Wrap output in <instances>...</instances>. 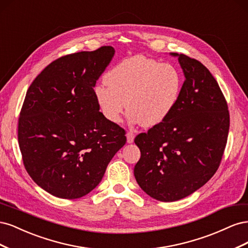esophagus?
I'll list each match as a JSON object with an SVG mask.
<instances>
[{
    "label": "esophagus",
    "mask_w": 248,
    "mask_h": 248,
    "mask_svg": "<svg viewBox=\"0 0 248 248\" xmlns=\"http://www.w3.org/2000/svg\"><path fill=\"white\" fill-rule=\"evenodd\" d=\"M126 138H127V142H128V144H132L133 140H134V134H133V132H131V131L127 132L126 133Z\"/></svg>",
    "instance_id": "esophagus-1"
}]
</instances>
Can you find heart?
<instances>
[{"mask_svg":"<svg viewBox=\"0 0 248 248\" xmlns=\"http://www.w3.org/2000/svg\"><path fill=\"white\" fill-rule=\"evenodd\" d=\"M104 81L107 86L94 88L103 118L119 123L127 104L129 122L144 127L166 121L176 108L183 87L177 67L140 55L115 65L104 76Z\"/></svg>","mask_w":248,"mask_h":248,"instance_id":"heart-1","label":"heart"}]
</instances>
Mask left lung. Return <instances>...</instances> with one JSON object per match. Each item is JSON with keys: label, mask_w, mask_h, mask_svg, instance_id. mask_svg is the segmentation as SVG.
Wrapping results in <instances>:
<instances>
[{"label": "left lung", "mask_w": 248, "mask_h": 248, "mask_svg": "<svg viewBox=\"0 0 248 248\" xmlns=\"http://www.w3.org/2000/svg\"><path fill=\"white\" fill-rule=\"evenodd\" d=\"M170 55L178 58L185 77L177 107L163 123L134 139L140 150L134 177L161 202L188 197L213 177L230 128L228 104L211 72L197 60Z\"/></svg>", "instance_id": "left-lung-1"}]
</instances>
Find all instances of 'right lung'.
Returning <instances> with one entry per match:
<instances>
[{
    "label": "right lung",
    "instance_id": "1",
    "mask_svg": "<svg viewBox=\"0 0 248 248\" xmlns=\"http://www.w3.org/2000/svg\"><path fill=\"white\" fill-rule=\"evenodd\" d=\"M114 55V47L101 46L59 58L28 89L18 119L22 161L34 182L57 198L92 191L125 145V130L103 118L94 96Z\"/></svg>",
    "mask_w": 248,
    "mask_h": 248
}]
</instances>
